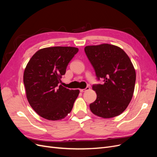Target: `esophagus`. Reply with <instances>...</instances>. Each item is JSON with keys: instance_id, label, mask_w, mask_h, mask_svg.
<instances>
[{"instance_id": "1", "label": "esophagus", "mask_w": 157, "mask_h": 157, "mask_svg": "<svg viewBox=\"0 0 157 157\" xmlns=\"http://www.w3.org/2000/svg\"><path fill=\"white\" fill-rule=\"evenodd\" d=\"M90 89V87L87 86L85 89H80V92H85V91H87V90H89Z\"/></svg>"}]
</instances>
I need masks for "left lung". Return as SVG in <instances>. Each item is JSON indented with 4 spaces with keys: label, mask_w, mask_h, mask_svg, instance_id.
Segmentation results:
<instances>
[{
    "label": "left lung",
    "mask_w": 157,
    "mask_h": 157,
    "mask_svg": "<svg viewBox=\"0 0 157 157\" xmlns=\"http://www.w3.org/2000/svg\"><path fill=\"white\" fill-rule=\"evenodd\" d=\"M84 51L98 79L104 81L93 85L97 98L90 103V111L103 118L121 115L134 92L136 75L130 58L120 47L109 44L86 46Z\"/></svg>",
    "instance_id": "8db88e82"
}]
</instances>
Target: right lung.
I'll list each match as a JSON object with an SVG mask.
<instances>
[{"label": "right lung", "mask_w": 157, "mask_h": 157, "mask_svg": "<svg viewBox=\"0 0 157 157\" xmlns=\"http://www.w3.org/2000/svg\"><path fill=\"white\" fill-rule=\"evenodd\" d=\"M78 51L70 46L42 48L27 64L23 73L26 97L33 110L45 119L61 120L72 110L80 91L59 83Z\"/></svg>", "instance_id": "add662e5"}]
</instances>
